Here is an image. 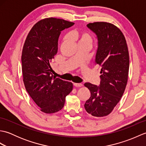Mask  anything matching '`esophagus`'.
I'll use <instances>...</instances> for the list:
<instances>
[{"instance_id": "esophagus-1", "label": "esophagus", "mask_w": 146, "mask_h": 146, "mask_svg": "<svg viewBox=\"0 0 146 146\" xmlns=\"http://www.w3.org/2000/svg\"><path fill=\"white\" fill-rule=\"evenodd\" d=\"M74 86H76V87H81L83 86L82 83H74Z\"/></svg>"}]
</instances>
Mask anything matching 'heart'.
I'll return each mask as SVG.
<instances>
[{"label":"heart","instance_id":"b5f03b06","mask_svg":"<svg viewBox=\"0 0 146 146\" xmlns=\"http://www.w3.org/2000/svg\"><path fill=\"white\" fill-rule=\"evenodd\" d=\"M70 36L71 38L73 39L78 45H87L91 47L93 39L88 33L75 31L71 34Z\"/></svg>","mask_w":146,"mask_h":146}]
</instances>
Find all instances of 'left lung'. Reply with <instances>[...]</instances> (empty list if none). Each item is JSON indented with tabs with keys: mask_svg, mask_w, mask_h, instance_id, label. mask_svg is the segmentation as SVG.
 Returning a JSON list of instances; mask_svg holds the SVG:
<instances>
[{
	"mask_svg": "<svg viewBox=\"0 0 146 146\" xmlns=\"http://www.w3.org/2000/svg\"><path fill=\"white\" fill-rule=\"evenodd\" d=\"M86 26L97 36L95 63L101 67V75L98 86L84 84L91 93L84 106L92 115L104 117L113 110L125 91L129 70L128 48L123 33L113 24L97 22Z\"/></svg>",
	"mask_w": 146,
	"mask_h": 146,
	"instance_id": "8db88e82",
	"label": "left lung"
}]
</instances>
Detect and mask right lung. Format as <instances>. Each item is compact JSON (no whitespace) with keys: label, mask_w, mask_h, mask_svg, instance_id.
<instances>
[{"label":"right lung","mask_w":146,"mask_h":146,"mask_svg":"<svg viewBox=\"0 0 146 146\" xmlns=\"http://www.w3.org/2000/svg\"><path fill=\"white\" fill-rule=\"evenodd\" d=\"M61 19L47 18L31 29L22 52V71L26 91L41 110L46 113L63 108L73 83L52 75L50 63L58 52L62 31L74 25Z\"/></svg>","instance_id":"1"}]
</instances>
